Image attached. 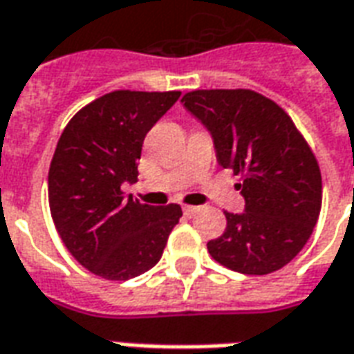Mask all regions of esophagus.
I'll list each match as a JSON object with an SVG mask.
<instances>
[{
  "instance_id": "34e87169",
  "label": "esophagus",
  "mask_w": 354,
  "mask_h": 354,
  "mask_svg": "<svg viewBox=\"0 0 354 354\" xmlns=\"http://www.w3.org/2000/svg\"><path fill=\"white\" fill-rule=\"evenodd\" d=\"M183 212H185V215H194V213H198L200 212V205H185V207H183Z\"/></svg>"
}]
</instances>
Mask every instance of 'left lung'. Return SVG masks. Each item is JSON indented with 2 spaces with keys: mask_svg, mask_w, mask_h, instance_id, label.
I'll use <instances>...</instances> for the list:
<instances>
[{
  "mask_svg": "<svg viewBox=\"0 0 354 354\" xmlns=\"http://www.w3.org/2000/svg\"><path fill=\"white\" fill-rule=\"evenodd\" d=\"M181 102L209 131L219 165L245 173L236 185L244 212H225L227 229L207 252L242 274L282 269L307 244L322 205L309 145L277 102L250 89H200Z\"/></svg>",
  "mask_w": 354,
  "mask_h": 354,
  "instance_id": "1",
  "label": "left lung"
}]
</instances>
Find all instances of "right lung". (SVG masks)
<instances>
[{
	"mask_svg": "<svg viewBox=\"0 0 354 354\" xmlns=\"http://www.w3.org/2000/svg\"><path fill=\"white\" fill-rule=\"evenodd\" d=\"M179 91H112L72 118L49 167L55 227L80 265L106 280L152 269L181 219V205H147L122 192L137 181L142 141Z\"/></svg>",
	"mask_w": 354,
	"mask_h": 354,
	"instance_id": "obj_1",
	"label": "right lung"
}]
</instances>
